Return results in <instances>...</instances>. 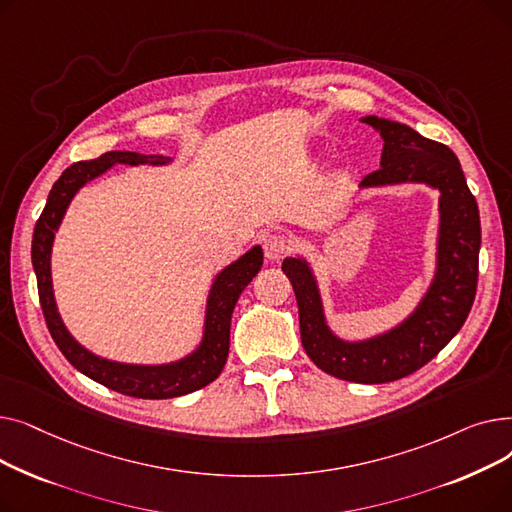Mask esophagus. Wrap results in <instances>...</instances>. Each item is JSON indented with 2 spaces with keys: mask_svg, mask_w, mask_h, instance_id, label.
Segmentation results:
<instances>
[{
  "mask_svg": "<svg viewBox=\"0 0 512 512\" xmlns=\"http://www.w3.org/2000/svg\"><path fill=\"white\" fill-rule=\"evenodd\" d=\"M288 251V240L286 236L282 234H270L263 238V253H265V259L272 261V263H278Z\"/></svg>",
  "mask_w": 512,
  "mask_h": 512,
  "instance_id": "obj_1",
  "label": "esophagus"
}]
</instances>
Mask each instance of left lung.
<instances>
[{
    "instance_id": "1",
    "label": "left lung",
    "mask_w": 512,
    "mask_h": 512,
    "mask_svg": "<svg viewBox=\"0 0 512 512\" xmlns=\"http://www.w3.org/2000/svg\"><path fill=\"white\" fill-rule=\"evenodd\" d=\"M384 141L380 170L365 176V188L425 184L440 193L434 274L419 303L392 328L367 338H342L328 324L311 261L297 253L282 261L299 305L301 340L309 359L338 380L386 384L432 361L456 336L471 311L477 288L481 224L461 161L442 143L407 124L363 116Z\"/></svg>"
}]
</instances>
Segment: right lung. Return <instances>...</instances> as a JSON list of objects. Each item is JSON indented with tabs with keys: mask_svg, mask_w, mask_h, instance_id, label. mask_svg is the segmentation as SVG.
<instances>
[{
	"mask_svg": "<svg viewBox=\"0 0 512 512\" xmlns=\"http://www.w3.org/2000/svg\"><path fill=\"white\" fill-rule=\"evenodd\" d=\"M174 157L168 155H145L137 151H107L97 159L78 161L72 164L58 178L49 191L45 209L35 226L33 234V270L39 286V301L47 321L51 338L56 340L62 355L97 384L128 394L134 398H176L205 388L222 373L228 348H230V319L236 307L240 292L249 286L263 265V249L259 245L251 247L245 255L228 263L224 270L211 280L201 340L191 353L168 363H126L114 361L93 353L91 348L80 344L66 328L60 315L56 292L51 280V251L56 232L62 226L64 215L83 186L91 180L103 176L118 164L126 166H170Z\"/></svg>",
	"mask_w": 512,
	"mask_h": 512,
	"instance_id": "add662e5",
	"label": "right lung"
}]
</instances>
